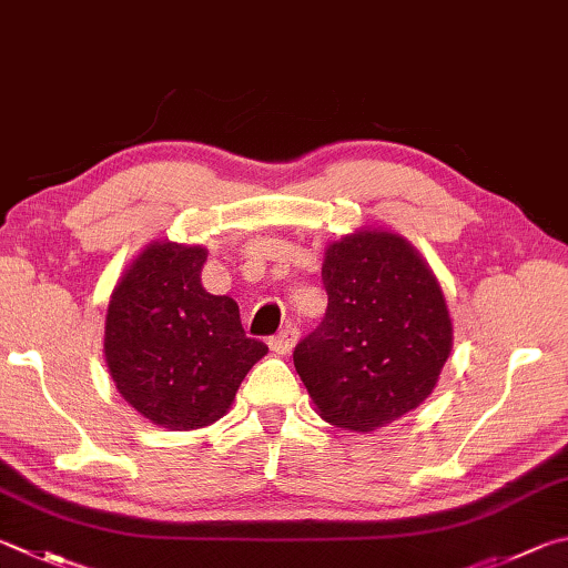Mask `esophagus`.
I'll return each mask as SVG.
<instances>
[{"instance_id":"1","label":"esophagus","mask_w":568,"mask_h":568,"mask_svg":"<svg viewBox=\"0 0 568 568\" xmlns=\"http://www.w3.org/2000/svg\"><path fill=\"white\" fill-rule=\"evenodd\" d=\"M296 339H300V332H296V326L286 324L282 332H278L276 336H272V339H268V346H272L274 354H290L294 349Z\"/></svg>"}]
</instances>
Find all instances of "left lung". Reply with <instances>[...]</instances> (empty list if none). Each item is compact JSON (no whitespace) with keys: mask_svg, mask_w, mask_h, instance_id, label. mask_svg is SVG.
<instances>
[{"mask_svg":"<svg viewBox=\"0 0 568 568\" xmlns=\"http://www.w3.org/2000/svg\"><path fill=\"white\" fill-rule=\"evenodd\" d=\"M322 324L296 344L294 366L322 419L374 432L432 394L452 352L442 286L392 232H356L326 248Z\"/></svg>","mask_w":568,"mask_h":568,"instance_id":"1","label":"left lung"}]
</instances>
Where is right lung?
Listing matches in <instances>:
<instances>
[{"label":"right lung","mask_w":568,"mask_h":568,"mask_svg":"<svg viewBox=\"0 0 568 568\" xmlns=\"http://www.w3.org/2000/svg\"><path fill=\"white\" fill-rule=\"evenodd\" d=\"M204 246L149 244L106 310L104 356L119 394L176 432L222 419L268 352L244 334L234 300L204 290Z\"/></svg>","instance_id":"right-lung-1"}]
</instances>
